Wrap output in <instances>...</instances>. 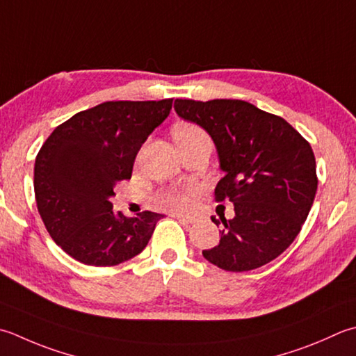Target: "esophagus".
<instances>
[{
	"label": "esophagus",
	"mask_w": 356,
	"mask_h": 356,
	"mask_svg": "<svg viewBox=\"0 0 356 356\" xmlns=\"http://www.w3.org/2000/svg\"><path fill=\"white\" fill-rule=\"evenodd\" d=\"M172 218H176L177 220L184 222V224H193V222H196V219L191 218V216H184V214H171Z\"/></svg>",
	"instance_id": "esophagus-1"
}]
</instances>
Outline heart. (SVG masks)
<instances>
[{
    "mask_svg": "<svg viewBox=\"0 0 356 356\" xmlns=\"http://www.w3.org/2000/svg\"><path fill=\"white\" fill-rule=\"evenodd\" d=\"M199 134H205L204 129L199 128L197 124L193 123H182L174 129V137L176 140H185ZM194 202V194L191 191H165L160 193L157 196V204L160 207L166 208V210L176 211V213H185L190 210Z\"/></svg>",
    "mask_w": 356,
    "mask_h": 356,
    "instance_id": "b5f03b06",
    "label": "heart"
}]
</instances>
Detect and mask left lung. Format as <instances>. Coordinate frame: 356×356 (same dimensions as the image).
Here are the masks:
<instances>
[{
    "mask_svg": "<svg viewBox=\"0 0 356 356\" xmlns=\"http://www.w3.org/2000/svg\"><path fill=\"white\" fill-rule=\"evenodd\" d=\"M174 109L211 136L225 172L214 199L234 205L233 219L211 218L218 227L224 224L220 241L202 254L236 273L276 259L301 232L315 200L310 143L282 117L243 100L177 99Z\"/></svg>",
    "mask_w": 356,
    "mask_h": 356,
    "instance_id": "1",
    "label": "left lung"
}]
</instances>
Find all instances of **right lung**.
Here are the masks:
<instances>
[{"label": "right lung", "mask_w": 356, "mask_h": 356, "mask_svg": "<svg viewBox=\"0 0 356 356\" xmlns=\"http://www.w3.org/2000/svg\"><path fill=\"white\" fill-rule=\"evenodd\" d=\"M172 108L159 102H104L58 124L41 146L33 190L43 224L63 252L94 267L118 266L148 245L162 214L114 213L109 199L131 179L140 146Z\"/></svg>", "instance_id": "obj_1"}]
</instances>
